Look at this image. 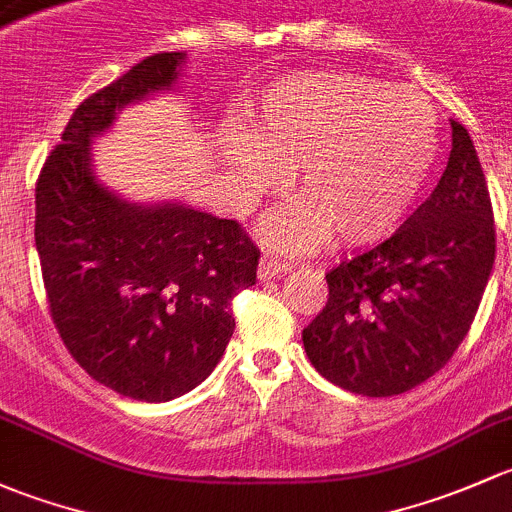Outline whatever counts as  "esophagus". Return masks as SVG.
<instances>
[{
  "instance_id": "obj_1",
  "label": "esophagus",
  "mask_w": 512,
  "mask_h": 512,
  "mask_svg": "<svg viewBox=\"0 0 512 512\" xmlns=\"http://www.w3.org/2000/svg\"><path fill=\"white\" fill-rule=\"evenodd\" d=\"M288 271H291V263L281 261V258L276 256L263 254L261 261H258V278H261V281H266V278H278Z\"/></svg>"
}]
</instances>
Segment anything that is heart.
Wrapping results in <instances>:
<instances>
[{"instance_id":"b5f03b06","label":"heart","mask_w":512,"mask_h":512,"mask_svg":"<svg viewBox=\"0 0 512 512\" xmlns=\"http://www.w3.org/2000/svg\"><path fill=\"white\" fill-rule=\"evenodd\" d=\"M249 135L219 140L226 175L246 197L295 170L300 199L263 221V239L308 249L333 231L342 244H372L397 229L439 155V113L412 86L345 71L291 73L246 105Z\"/></svg>"}]
</instances>
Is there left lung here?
Listing matches in <instances>:
<instances>
[{
	"mask_svg": "<svg viewBox=\"0 0 512 512\" xmlns=\"http://www.w3.org/2000/svg\"><path fill=\"white\" fill-rule=\"evenodd\" d=\"M495 261L493 209L471 135L451 120V155L431 197L389 236L328 273L330 298L303 330L325 379L394 397L436 374L466 337Z\"/></svg>",
	"mask_w": 512,
	"mask_h": 512,
	"instance_id": "8db88e82",
	"label": "left lung"
}]
</instances>
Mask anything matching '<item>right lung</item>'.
Masks as SVG:
<instances>
[{
  "label": "right lung",
  "instance_id": "obj_1",
  "mask_svg": "<svg viewBox=\"0 0 512 512\" xmlns=\"http://www.w3.org/2000/svg\"><path fill=\"white\" fill-rule=\"evenodd\" d=\"M187 51L147 56L83 100L36 182L34 239L51 318L73 360L138 402L202 384L231 335V298L256 283L258 251L234 219L140 204L100 182L93 142L120 110L175 91Z\"/></svg>",
  "mask_w": 512,
  "mask_h": 512
}]
</instances>
